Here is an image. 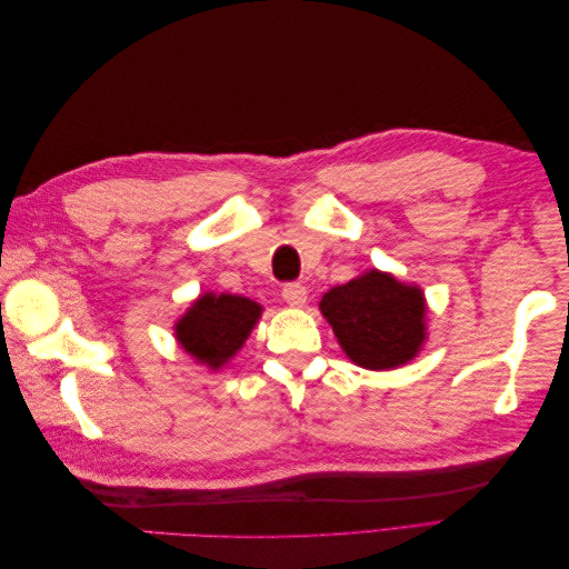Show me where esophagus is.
Wrapping results in <instances>:
<instances>
[{
	"mask_svg": "<svg viewBox=\"0 0 569 569\" xmlns=\"http://www.w3.org/2000/svg\"><path fill=\"white\" fill-rule=\"evenodd\" d=\"M282 297H284V301L289 306H303L306 299H308V291H306V287L301 282H287L282 287Z\"/></svg>",
	"mask_w": 569,
	"mask_h": 569,
	"instance_id": "34e87169",
	"label": "esophagus"
}]
</instances>
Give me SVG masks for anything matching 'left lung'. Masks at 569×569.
Listing matches in <instances>:
<instances>
[{
    "label": "left lung",
    "instance_id": "1",
    "mask_svg": "<svg viewBox=\"0 0 569 569\" xmlns=\"http://www.w3.org/2000/svg\"><path fill=\"white\" fill-rule=\"evenodd\" d=\"M320 311L341 349L368 370L408 363L425 339L422 291L377 270L327 291Z\"/></svg>",
    "mask_w": 569,
    "mask_h": 569
}]
</instances>
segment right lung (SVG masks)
Wrapping results in <instances>:
<instances>
[{
    "label": "right lung",
    "mask_w": 569,
    "mask_h": 569,
    "mask_svg": "<svg viewBox=\"0 0 569 569\" xmlns=\"http://www.w3.org/2000/svg\"><path fill=\"white\" fill-rule=\"evenodd\" d=\"M261 316V306L234 295H206L176 325L178 341L201 363L220 368L242 349L251 327Z\"/></svg>",
    "instance_id": "1"
}]
</instances>
